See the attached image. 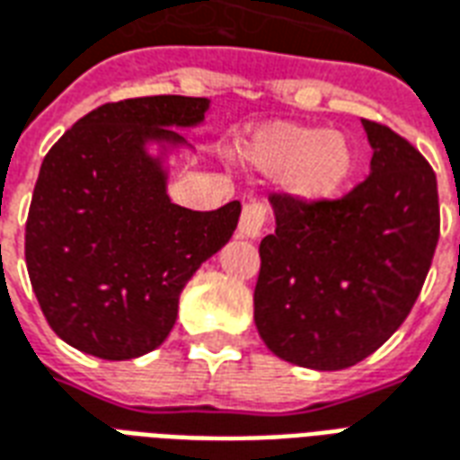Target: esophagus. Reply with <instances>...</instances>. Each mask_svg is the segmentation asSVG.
<instances>
[{"label": "esophagus", "instance_id": "esophagus-1", "mask_svg": "<svg viewBox=\"0 0 460 460\" xmlns=\"http://www.w3.org/2000/svg\"><path fill=\"white\" fill-rule=\"evenodd\" d=\"M268 214H270V207H268V202H263V199H251V202L243 204V212H241L239 219L241 236H246V239H258V236L263 234Z\"/></svg>", "mask_w": 460, "mask_h": 460}]
</instances>
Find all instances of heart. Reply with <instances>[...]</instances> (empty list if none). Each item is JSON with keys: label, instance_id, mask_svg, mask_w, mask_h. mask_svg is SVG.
<instances>
[{"label": "heart", "instance_id": "b5f03b06", "mask_svg": "<svg viewBox=\"0 0 460 460\" xmlns=\"http://www.w3.org/2000/svg\"><path fill=\"white\" fill-rule=\"evenodd\" d=\"M236 155L246 168L278 175L288 195L307 204L339 195L356 170V151L346 136L295 121L258 126L241 138Z\"/></svg>", "mask_w": 460, "mask_h": 460}]
</instances>
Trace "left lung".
I'll use <instances>...</instances> for the list:
<instances>
[{
    "instance_id": "1",
    "label": "left lung",
    "mask_w": 460,
    "mask_h": 460,
    "mask_svg": "<svg viewBox=\"0 0 460 460\" xmlns=\"http://www.w3.org/2000/svg\"><path fill=\"white\" fill-rule=\"evenodd\" d=\"M363 128L370 175L349 195L270 197L253 319L265 346L302 368H351L377 351L414 307L437 251L431 165L393 128L368 119Z\"/></svg>"
}]
</instances>
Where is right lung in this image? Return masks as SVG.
<instances>
[{"label":"right lung","instance_id":"right-lung-1","mask_svg":"<svg viewBox=\"0 0 460 460\" xmlns=\"http://www.w3.org/2000/svg\"><path fill=\"white\" fill-rule=\"evenodd\" d=\"M204 97H136L84 114L43 158L26 219V268L50 329L104 360L168 339L180 292L239 224L241 202L192 212L168 197L175 128L204 121ZM162 146L151 156L147 146Z\"/></svg>","mask_w":460,"mask_h":460}]
</instances>
